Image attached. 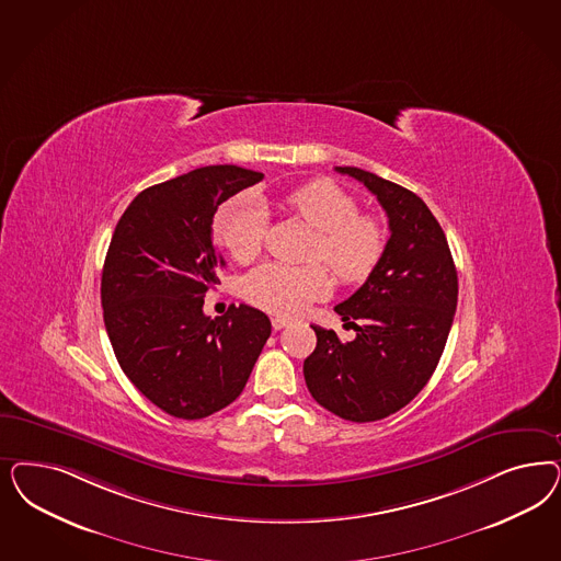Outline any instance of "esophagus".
<instances>
[{
    "label": "esophagus",
    "instance_id": "esophagus-1",
    "mask_svg": "<svg viewBox=\"0 0 561 561\" xmlns=\"http://www.w3.org/2000/svg\"><path fill=\"white\" fill-rule=\"evenodd\" d=\"M285 325H289V320L278 318V316H276V318H272V328H274V330H283Z\"/></svg>",
    "mask_w": 561,
    "mask_h": 561
}]
</instances>
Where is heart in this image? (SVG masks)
I'll list each match as a JSON object with an SVG mask.
<instances>
[{
	"mask_svg": "<svg viewBox=\"0 0 561 561\" xmlns=\"http://www.w3.org/2000/svg\"><path fill=\"white\" fill-rule=\"evenodd\" d=\"M283 204L316 229L311 262H324L343 283H362L380 264L383 231L376 218L359 215L355 198L334 181L316 180L289 192ZM266 215L252 196H237L215 218L217 241L237 262H250L262 250ZM330 290L322 264L287 266L268 262L243 280L245 299L271 313L295 316Z\"/></svg>",
	"mask_w": 561,
	"mask_h": 561,
	"instance_id": "heart-1",
	"label": "heart"
}]
</instances>
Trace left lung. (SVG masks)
Here are the masks:
<instances>
[{
    "mask_svg": "<svg viewBox=\"0 0 561 561\" xmlns=\"http://www.w3.org/2000/svg\"><path fill=\"white\" fill-rule=\"evenodd\" d=\"M336 171L378 198L390 239L362 289L334 308L355 328V341L341 343L334 330L313 325L318 344L304 376L330 413L367 423L407 407L432 378L453 328L458 276L448 239L423 199L357 167Z\"/></svg>",
    "mask_w": 561,
    "mask_h": 561,
    "instance_id": "obj_1",
    "label": "left lung"
}]
</instances>
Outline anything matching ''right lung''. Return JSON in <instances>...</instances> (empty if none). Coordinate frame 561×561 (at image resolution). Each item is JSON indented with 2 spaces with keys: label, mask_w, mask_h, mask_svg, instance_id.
<instances>
[{
  "label": "right lung",
  "mask_w": 561,
  "mask_h": 561,
  "mask_svg": "<svg viewBox=\"0 0 561 561\" xmlns=\"http://www.w3.org/2000/svg\"><path fill=\"white\" fill-rule=\"evenodd\" d=\"M262 178L210 164L157 183L131 199L111 237L101 278L108 341L129 381L167 415L204 419L231 404L271 336L260 309L202 311L225 266L215 213Z\"/></svg>",
  "instance_id": "right-lung-1"
}]
</instances>
